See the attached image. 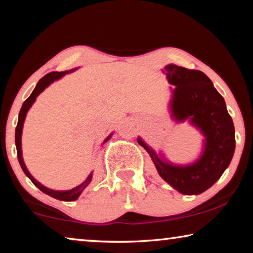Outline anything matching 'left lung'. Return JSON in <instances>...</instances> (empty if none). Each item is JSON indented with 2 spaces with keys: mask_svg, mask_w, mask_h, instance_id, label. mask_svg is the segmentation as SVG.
<instances>
[{
  "mask_svg": "<svg viewBox=\"0 0 253 253\" xmlns=\"http://www.w3.org/2000/svg\"><path fill=\"white\" fill-rule=\"evenodd\" d=\"M167 79L175 85L171 101L177 121H190L206 137L202 158L191 166L181 167L164 162L140 138L138 143L148 152L159 175L183 195H199L211 188L229 166L235 151V129L222 95L211 79L199 70L169 64Z\"/></svg>",
  "mask_w": 253,
  "mask_h": 253,
  "instance_id": "1",
  "label": "left lung"
}]
</instances>
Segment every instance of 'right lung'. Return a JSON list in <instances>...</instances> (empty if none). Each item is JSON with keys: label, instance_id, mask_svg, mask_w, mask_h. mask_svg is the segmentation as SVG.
<instances>
[{"label": "right lung", "instance_id": "right-lung-1", "mask_svg": "<svg viewBox=\"0 0 253 253\" xmlns=\"http://www.w3.org/2000/svg\"><path fill=\"white\" fill-rule=\"evenodd\" d=\"M69 72H71V71H69ZM65 74H67V71H64V72H55V71L49 72V74H47L46 76H44V77H42L39 82H38L36 88L33 89V92L31 93V95L29 96V98H27L25 101H24L23 106H22V109H20V112H19L18 123H17L16 132H15V143H16V148H17V157H18V161H19L20 167H22L23 171L25 172V175L27 176V177H29L31 181H32L33 184L36 185L37 188H39L43 193H46V195L53 197V198H55V199L63 200V202H74V200H76L79 196H81L83 190H84L86 186L89 184V182L92 181V174H89L88 177L86 178L81 185L76 186V188L71 189V190H68V191H55V190L48 189V188H46V186H43L42 184H40L39 182H37L36 178H33V176L31 175L29 170L26 169V166H25V164H24L23 157H22V141H20V138H22L23 124H24V120H25L27 110L31 108L32 103L36 101L37 96L39 95L40 93L42 92L48 85L51 84V83H53L54 81H56V79L63 77ZM110 136H112V134H110ZM110 136L107 137V139L105 141L108 140Z\"/></svg>", "mask_w": 253, "mask_h": 253}]
</instances>
